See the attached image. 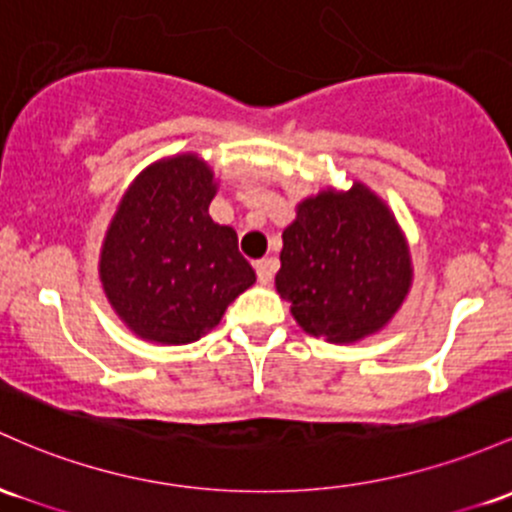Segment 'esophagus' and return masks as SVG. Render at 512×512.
<instances>
[{
    "label": "esophagus",
    "mask_w": 512,
    "mask_h": 512,
    "mask_svg": "<svg viewBox=\"0 0 512 512\" xmlns=\"http://www.w3.org/2000/svg\"><path fill=\"white\" fill-rule=\"evenodd\" d=\"M274 269H277V260H274V257H265V260L255 262V272L260 284H272Z\"/></svg>",
    "instance_id": "34e87169"
}]
</instances>
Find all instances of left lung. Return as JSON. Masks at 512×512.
Masks as SVG:
<instances>
[{"label": "left lung", "instance_id": "1", "mask_svg": "<svg viewBox=\"0 0 512 512\" xmlns=\"http://www.w3.org/2000/svg\"><path fill=\"white\" fill-rule=\"evenodd\" d=\"M274 284L313 338L350 345L391 323L413 284L411 247L386 201L362 182L296 204Z\"/></svg>", "mask_w": 512, "mask_h": 512}]
</instances>
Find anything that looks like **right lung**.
I'll return each mask as SVG.
<instances>
[{
  "mask_svg": "<svg viewBox=\"0 0 512 512\" xmlns=\"http://www.w3.org/2000/svg\"><path fill=\"white\" fill-rule=\"evenodd\" d=\"M216 174L196 153L162 157L121 196L99 252V282L140 340L189 345L255 284L238 233L209 216Z\"/></svg>",
  "mask_w": 512,
  "mask_h": 512,
  "instance_id": "right-lung-1",
  "label": "right lung"
}]
</instances>
